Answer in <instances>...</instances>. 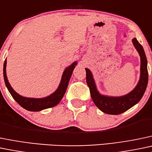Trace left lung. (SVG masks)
Masks as SVG:
<instances>
[{"label":"left lung","mask_w":152,"mask_h":152,"mask_svg":"<svg viewBox=\"0 0 152 152\" xmlns=\"http://www.w3.org/2000/svg\"><path fill=\"white\" fill-rule=\"evenodd\" d=\"M132 41L140 57V73L139 81L137 85L127 95L119 97L101 95L97 90L92 72L88 68H85L87 73L86 80L92 100L97 108L105 114L117 115L130 109L140 101L147 87L148 70L146 54L143 47L139 44L136 38H134Z\"/></svg>","instance_id":"obj_1"}]
</instances>
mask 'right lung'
<instances>
[{
    "mask_svg": "<svg viewBox=\"0 0 152 152\" xmlns=\"http://www.w3.org/2000/svg\"><path fill=\"white\" fill-rule=\"evenodd\" d=\"M6 63H7V61L6 59L4 64V78L6 87L13 98L17 101V103L21 105L22 108L30 111H40L44 109L52 108L58 104L61 101L62 98L66 92L72 73L76 65H77V63L74 62L65 68L62 75L60 84L53 93L49 95V96L42 97V98H33V97L22 96L14 90L11 84H9L7 76H6Z\"/></svg>",
    "mask_w": 152,
    "mask_h": 152,
    "instance_id": "obj_1",
    "label": "right lung"
}]
</instances>
